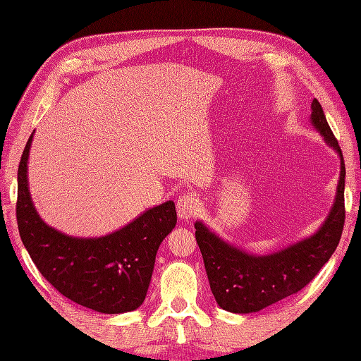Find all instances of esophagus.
<instances>
[{
    "instance_id": "1",
    "label": "esophagus",
    "mask_w": 361,
    "mask_h": 361,
    "mask_svg": "<svg viewBox=\"0 0 361 361\" xmlns=\"http://www.w3.org/2000/svg\"><path fill=\"white\" fill-rule=\"evenodd\" d=\"M198 211H200V202H198L197 195L192 192L183 194L178 198V202H176V212H178L180 219H192L197 216Z\"/></svg>"
}]
</instances>
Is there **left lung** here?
Wrapping results in <instances>:
<instances>
[{"mask_svg":"<svg viewBox=\"0 0 361 361\" xmlns=\"http://www.w3.org/2000/svg\"><path fill=\"white\" fill-rule=\"evenodd\" d=\"M312 124L326 142L340 153L341 172L335 203L317 234L268 256H251L211 233L202 221L195 224V239L202 251L212 295L224 310L233 313L259 312L298 293L315 278L341 239L344 209V159L340 144L327 124L317 99L312 101Z\"/></svg>","mask_w":361,"mask_h":361,"instance_id":"left-lung-1","label":"left lung"}]
</instances>
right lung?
Returning a JSON list of instances; mask_svg holds the SVG:
<instances>
[{"label": "right lung", "mask_w": 361, "mask_h": 361, "mask_svg": "<svg viewBox=\"0 0 361 361\" xmlns=\"http://www.w3.org/2000/svg\"><path fill=\"white\" fill-rule=\"evenodd\" d=\"M32 135L18 166L17 224L20 237L38 271L59 293L101 313L132 312L144 302L155 256L176 224L175 203L141 214L119 231L78 239L38 217L27 189V158Z\"/></svg>", "instance_id": "add662e5"}]
</instances>
